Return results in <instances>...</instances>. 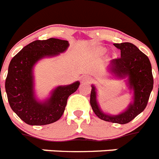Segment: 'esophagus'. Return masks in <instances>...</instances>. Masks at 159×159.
Listing matches in <instances>:
<instances>
[{
  "mask_svg": "<svg viewBox=\"0 0 159 159\" xmlns=\"http://www.w3.org/2000/svg\"><path fill=\"white\" fill-rule=\"evenodd\" d=\"M82 81H83L84 83L90 84L91 82H93V79L91 78V77H89V76H84V77H83V79H82Z\"/></svg>",
  "mask_w": 159,
  "mask_h": 159,
  "instance_id": "34e87169",
  "label": "esophagus"
}]
</instances>
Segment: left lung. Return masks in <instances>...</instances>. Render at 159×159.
Instances as JSON below:
<instances>
[{
    "label": "left lung",
    "mask_w": 159,
    "mask_h": 159,
    "mask_svg": "<svg viewBox=\"0 0 159 159\" xmlns=\"http://www.w3.org/2000/svg\"><path fill=\"white\" fill-rule=\"evenodd\" d=\"M120 50V57L111 61V71L120 77H129L130 88L134 90V102L125 112L117 116H108L100 111L96 101V91L92 86L90 105L93 111L102 120L112 123L126 124L141 113L148 104L153 87L152 67L148 57L136 46L130 43H114Z\"/></svg>",
    "instance_id": "1"
}]
</instances>
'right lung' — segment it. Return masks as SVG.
<instances>
[{"mask_svg":"<svg viewBox=\"0 0 159 159\" xmlns=\"http://www.w3.org/2000/svg\"><path fill=\"white\" fill-rule=\"evenodd\" d=\"M68 41L57 39L35 40L19 52L9 65L6 79V92L11 109L25 123L43 125L58 120L63 115L67 99L77 90L80 82L59 86L50 99L41 103L33 91V66L44 57L57 55L66 50Z\"/></svg>","mask_w":159,"mask_h":159,"instance_id":"add662e5","label":"right lung"}]
</instances>
